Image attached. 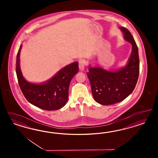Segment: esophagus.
Masks as SVG:
<instances>
[{
    "label": "esophagus",
    "mask_w": 158,
    "mask_h": 158,
    "mask_svg": "<svg viewBox=\"0 0 158 158\" xmlns=\"http://www.w3.org/2000/svg\"><path fill=\"white\" fill-rule=\"evenodd\" d=\"M85 65H86V62H85V61L84 60H81V61H79V69H80L81 71H83V70H84Z\"/></svg>",
    "instance_id": "obj_1"
}]
</instances>
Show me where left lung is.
I'll list each match as a JSON object with an SVG mask.
<instances>
[{
	"label": "left lung",
	"mask_w": 158,
	"mask_h": 158,
	"mask_svg": "<svg viewBox=\"0 0 158 158\" xmlns=\"http://www.w3.org/2000/svg\"><path fill=\"white\" fill-rule=\"evenodd\" d=\"M120 29L124 39L132 44V52L127 65L115 72L90 67L87 73L93 98L102 105H111L124 100L134 90L139 78L138 47L129 31L123 27Z\"/></svg>",
	"instance_id": "obj_1"
}]
</instances>
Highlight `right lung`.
Wrapping results in <instances>:
<instances>
[{
  "label": "right lung",
  "instance_id": "obj_1",
  "mask_svg": "<svg viewBox=\"0 0 158 158\" xmlns=\"http://www.w3.org/2000/svg\"><path fill=\"white\" fill-rule=\"evenodd\" d=\"M20 46L17 55L16 73L19 87L29 102L46 110H57L66 104L71 81L78 72V62L67 65L45 83H29L23 77L19 67Z\"/></svg>",
  "mask_w": 158,
  "mask_h": 158
}]
</instances>
